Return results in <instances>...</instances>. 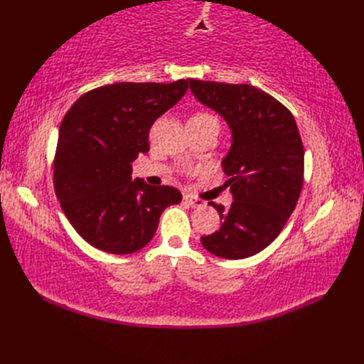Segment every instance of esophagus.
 Segmentation results:
<instances>
[{"mask_svg": "<svg viewBox=\"0 0 364 364\" xmlns=\"http://www.w3.org/2000/svg\"><path fill=\"white\" fill-rule=\"evenodd\" d=\"M183 200H184V202H186L188 205L194 206V208H202V206H205V202H203L202 198H197V197H194L192 194H184V196H183Z\"/></svg>", "mask_w": 364, "mask_h": 364, "instance_id": "34e87169", "label": "esophagus"}]
</instances>
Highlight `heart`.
Instances as JSON below:
<instances>
[{
  "mask_svg": "<svg viewBox=\"0 0 364 364\" xmlns=\"http://www.w3.org/2000/svg\"><path fill=\"white\" fill-rule=\"evenodd\" d=\"M208 119H214V117L210 114H206V112H198V114L192 115V117H191V120H208Z\"/></svg>",
  "mask_w": 364,
  "mask_h": 364,
  "instance_id": "1",
  "label": "heart"
}]
</instances>
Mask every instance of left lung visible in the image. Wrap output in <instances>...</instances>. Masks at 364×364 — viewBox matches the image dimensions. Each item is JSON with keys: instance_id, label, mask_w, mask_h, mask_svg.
Masks as SVG:
<instances>
[{"instance_id": "1", "label": "left lung", "mask_w": 364, "mask_h": 364, "mask_svg": "<svg viewBox=\"0 0 364 364\" xmlns=\"http://www.w3.org/2000/svg\"><path fill=\"white\" fill-rule=\"evenodd\" d=\"M200 103L219 112L231 129L222 161L233 203H213L220 228L202 236L215 257L242 259L264 250L280 235L304 186V144L292 114L250 84L189 80Z\"/></svg>"}]
</instances>
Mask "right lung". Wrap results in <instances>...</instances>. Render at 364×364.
I'll list each match as a JSON object with an SVG mask.
<instances>
[{
    "instance_id": "1",
    "label": "right lung",
    "mask_w": 364,
    "mask_h": 364,
    "mask_svg": "<svg viewBox=\"0 0 364 364\" xmlns=\"http://www.w3.org/2000/svg\"><path fill=\"white\" fill-rule=\"evenodd\" d=\"M186 90V80L115 82L81 95L65 114L53 162L54 191L68 222L95 249L141 250L156 233L162 211L181 202L172 186L131 180V164L150 150L154 120Z\"/></svg>"
}]
</instances>
